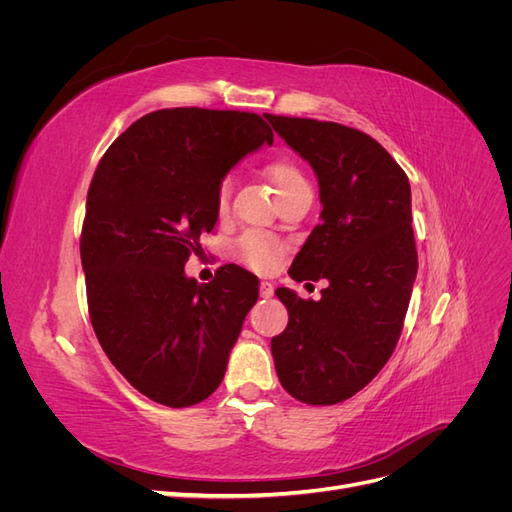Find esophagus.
I'll use <instances>...</instances> for the list:
<instances>
[{
  "mask_svg": "<svg viewBox=\"0 0 512 512\" xmlns=\"http://www.w3.org/2000/svg\"><path fill=\"white\" fill-rule=\"evenodd\" d=\"M260 297L262 299L273 297V284L271 282H260Z\"/></svg>",
  "mask_w": 512,
  "mask_h": 512,
  "instance_id": "34e87169",
  "label": "esophagus"
}]
</instances>
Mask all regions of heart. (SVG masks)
Listing matches in <instances>:
<instances>
[{
	"instance_id": "obj_1",
	"label": "heart",
	"mask_w": 512,
	"mask_h": 512,
	"mask_svg": "<svg viewBox=\"0 0 512 512\" xmlns=\"http://www.w3.org/2000/svg\"><path fill=\"white\" fill-rule=\"evenodd\" d=\"M265 177L273 185L277 200H282L284 196L292 194L294 190L307 188V179L301 173V168L284 158H275V160L267 162ZM228 211H230V183L224 181L218 190V198H215V213H218L220 220H224V218H228ZM237 256H239V260L245 262L247 267H252L256 271H271L282 256V245L275 239L250 232V235H243L237 241Z\"/></svg>"
}]
</instances>
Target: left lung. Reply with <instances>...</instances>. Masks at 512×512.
Returning <instances> with one entry per match:
<instances>
[{"mask_svg":"<svg viewBox=\"0 0 512 512\" xmlns=\"http://www.w3.org/2000/svg\"><path fill=\"white\" fill-rule=\"evenodd\" d=\"M265 117L314 168L320 188V224L294 258L290 277L329 282L320 301L275 290L288 309V327L271 339V354L294 399L333 406L378 376L404 327L418 271L410 183L389 151L361 130Z\"/></svg>","mask_w":512,"mask_h":512,"instance_id":"obj_1","label":"left lung"}]
</instances>
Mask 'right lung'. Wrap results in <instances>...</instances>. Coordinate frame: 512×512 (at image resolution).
Listing matches in <instances>:
<instances>
[{"label": "right lung", "mask_w": 512, "mask_h": 512, "mask_svg": "<svg viewBox=\"0 0 512 512\" xmlns=\"http://www.w3.org/2000/svg\"><path fill=\"white\" fill-rule=\"evenodd\" d=\"M273 143L256 113L164 108L134 121L106 149L87 192L81 262L102 350L138 393L168 408L207 399L258 277L237 265L209 284L183 271L211 232L228 170Z\"/></svg>", "instance_id": "1"}]
</instances>
